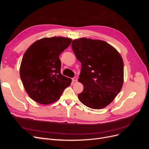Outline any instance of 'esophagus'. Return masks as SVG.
I'll use <instances>...</instances> for the list:
<instances>
[{
	"label": "esophagus",
	"instance_id": "obj_1",
	"mask_svg": "<svg viewBox=\"0 0 149 149\" xmlns=\"http://www.w3.org/2000/svg\"><path fill=\"white\" fill-rule=\"evenodd\" d=\"M72 80H73V81L74 83H76V82H77V81H78V78H76V77H74V78H73V79H72Z\"/></svg>",
	"mask_w": 149,
	"mask_h": 149
}]
</instances>
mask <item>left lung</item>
Returning a JSON list of instances; mask_svg holds the SVG:
<instances>
[{"label": "left lung", "instance_id": "8db88e82", "mask_svg": "<svg viewBox=\"0 0 149 149\" xmlns=\"http://www.w3.org/2000/svg\"><path fill=\"white\" fill-rule=\"evenodd\" d=\"M72 49L81 63L78 81L84 86L79 101L88 107H106L120 91L124 82V63L119 53L100 40H73Z\"/></svg>", "mask_w": 149, "mask_h": 149}]
</instances>
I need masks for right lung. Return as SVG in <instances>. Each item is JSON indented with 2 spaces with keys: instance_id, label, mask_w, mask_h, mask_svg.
Masks as SVG:
<instances>
[{
  "instance_id": "add662e5",
  "label": "right lung",
  "mask_w": 149,
  "mask_h": 149,
  "mask_svg": "<svg viewBox=\"0 0 149 149\" xmlns=\"http://www.w3.org/2000/svg\"><path fill=\"white\" fill-rule=\"evenodd\" d=\"M72 40L62 37L43 38L26 49L20 67V76L29 96L39 104L59 100L71 79L61 73L59 56Z\"/></svg>"
}]
</instances>
